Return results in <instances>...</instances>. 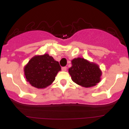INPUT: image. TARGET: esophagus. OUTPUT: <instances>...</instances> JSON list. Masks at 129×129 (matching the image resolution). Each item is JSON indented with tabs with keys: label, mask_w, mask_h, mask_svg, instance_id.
<instances>
[{
	"label": "esophagus",
	"mask_w": 129,
	"mask_h": 129,
	"mask_svg": "<svg viewBox=\"0 0 129 129\" xmlns=\"http://www.w3.org/2000/svg\"><path fill=\"white\" fill-rule=\"evenodd\" d=\"M67 67H62V71H66V70H67Z\"/></svg>",
	"instance_id": "esophagus-1"
}]
</instances>
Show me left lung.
I'll list each match as a JSON object with an SVG mask.
<instances>
[{
	"label": "left lung",
	"mask_w": 129,
	"mask_h": 129,
	"mask_svg": "<svg viewBox=\"0 0 129 129\" xmlns=\"http://www.w3.org/2000/svg\"><path fill=\"white\" fill-rule=\"evenodd\" d=\"M69 72L74 82L83 87H91L100 82L101 72L96 64L78 57L72 60Z\"/></svg>",
	"instance_id": "left-lung-1"
}]
</instances>
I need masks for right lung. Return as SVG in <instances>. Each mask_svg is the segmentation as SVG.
Returning a JSON list of instances; mask_svg holds the SVG:
<instances>
[{
  "mask_svg": "<svg viewBox=\"0 0 129 129\" xmlns=\"http://www.w3.org/2000/svg\"><path fill=\"white\" fill-rule=\"evenodd\" d=\"M60 70L59 62L47 54L33 57L24 69L26 80L37 88L51 85Z\"/></svg>",
  "mask_w": 129,
  "mask_h": 129,
  "instance_id": "1",
  "label": "right lung"
}]
</instances>
